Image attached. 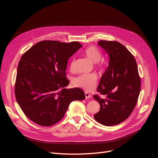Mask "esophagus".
<instances>
[{"label":"esophagus","mask_w":158,"mask_h":158,"mask_svg":"<svg viewBox=\"0 0 158 158\" xmlns=\"http://www.w3.org/2000/svg\"><path fill=\"white\" fill-rule=\"evenodd\" d=\"M85 96L86 98H92V95H91L88 92H85Z\"/></svg>","instance_id":"obj_1"}]
</instances>
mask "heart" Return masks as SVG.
Returning a JSON list of instances; mask_svg holds the SVG:
<instances>
[{
	"label": "heart",
	"mask_w": 158,
	"mask_h": 158,
	"mask_svg": "<svg viewBox=\"0 0 158 158\" xmlns=\"http://www.w3.org/2000/svg\"><path fill=\"white\" fill-rule=\"evenodd\" d=\"M84 54L89 59L93 62H98L102 57V52L97 47L90 46L84 51ZM69 69L71 72L75 70L74 59H73L69 64ZM97 82V76L92 73L82 74L74 80L75 86L82 88L85 90L90 91L94 88Z\"/></svg>",
	"instance_id": "heart-1"
}]
</instances>
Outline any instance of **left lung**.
<instances>
[{
  "label": "left lung",
  "instance_id": "8db88e82",
  "mask_svg": "<svg viewBox=\"0 0 158 158\" xmlns=\"http://www.w3.org/2000/svg\"><path fill=\"white\" fill-rule=\"evenodd\" d=\"M98 45L109 56V65L102 75L94 98L100 105L95 120L105 126H113L131 115L139 96L141 80L135 57L121 43L102 40Z\"/></svg>",
  "mask_w": 158,
  "mask_h": 158
}]
</instances>
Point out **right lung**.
<instances>
[{
    "instance_id": "add662e5",
    "label": "right lung",
    "mask_w": 158,
    "mask_h": 158,
    "mask_svg": "<svg viewBox=\"0 0 158 158\" xmlns=\"http://www.w3.org/2000/svg\"><path fill=\"white\" fill-rule=\"evenodd\" d=\"M82 45L79 42L42 41L23 54L19 61L15 97L26 117L37 125L49 127L60 121L70 103L83 100L80 88L66 89V66Z\"/></svg>"
}]
</instances>
